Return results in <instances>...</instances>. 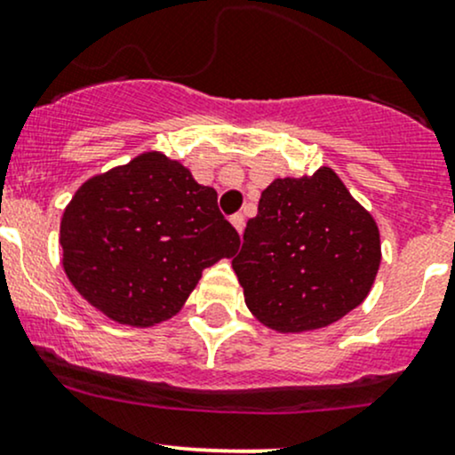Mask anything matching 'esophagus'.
<instances>
[{"label":"esophagus","mask_w":455,"mask_h":455,"mask_svg":"<svg viewBox=\"0 0 455 455\" xmlns=\"http://www.w3.org/2000/svg\"><path fill=\"white\" fill-rule=\"evenodd\" d=\"M229 221H232V226L236 228L238 234H243V229H245V217H243V214H234Z\"/></svg>","instance_id":"esophagus-1"}]
</instances>
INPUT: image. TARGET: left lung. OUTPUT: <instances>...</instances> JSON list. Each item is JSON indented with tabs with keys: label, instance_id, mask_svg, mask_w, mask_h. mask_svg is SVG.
Returning a JSON list of instances; mask_svg holds the SVG:
<instances>
[{
	"label": "left lung",
	"instance_id": "8db88e82",
	"mask_svg": "<svg viewBox=\"0 0 455 455\" xmlns=\"http://www.w3.org/2000/svg\"><path fill=\"white\" fill-rule=\"evenodd\" d=\"M379 228L334 169L277 178L262 190L232 268L253 316L280 334L343 319L373 288Z\"/></svg>",
	"mask_w": 455,
	"mask_h": 455
}]
</instances>
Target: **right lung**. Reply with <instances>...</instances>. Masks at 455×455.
Wrapping results in <instances>:
<instances>
[{"instance_id":"add662e5","label":"right lung","mask_w":455,"mask_h":455,"mask_svg":"<svg viewBox=\"0 0 455 455\" xmlns=\"http://www.w3.org/2000/svg\"><path fill=\"white\" fill-rule=\"evenodd\" d=\"M238 245L217 190L160 151L92 175L60 221L71 284L101 315L132 327L178 315L204 268L232 258Z\"/></svg>"}]
</instances>
